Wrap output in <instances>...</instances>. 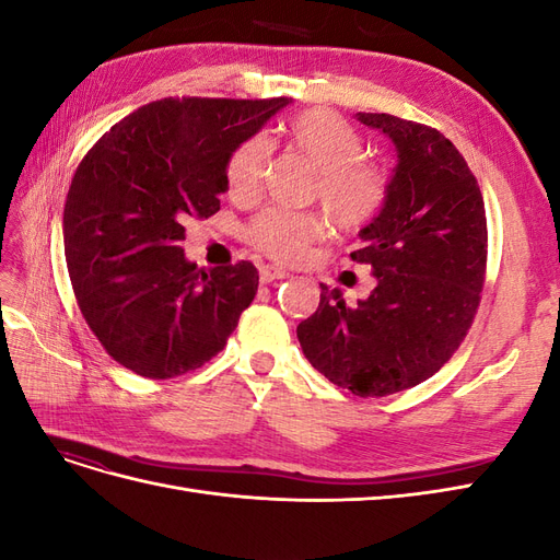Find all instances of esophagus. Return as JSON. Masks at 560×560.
<instances>
[{"mask_svg":"<svg viewBox=\"0 0 560 560\" xmlns=\"http://www.w3.org/2000/svg\"><path fill=\"white\" fill-rule=\"evenodd\" d=\"M259 276H261V282H273V280L290 278V273H287L284 268H278V266H261Z\"/></svg>","mask_w":560,"mask_h":560,"instance_id":"1","label":"esophagus"}]
</instances>
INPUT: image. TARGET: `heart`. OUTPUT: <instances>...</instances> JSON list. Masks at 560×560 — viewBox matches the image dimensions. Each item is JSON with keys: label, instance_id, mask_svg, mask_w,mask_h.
<instances>
[{"label": "heart", "instance_id": "b5f03b06", "mask_svg": "<svg viewBox=\"0 0 560 560\" xmlns=\"http://www.w3.org/2000/svg\"><path fill=\"white\" fill-rule=\"evenodd\" d=\"M287 142L317 167L313 198L343 231H360L383 210L387 179L374 163L362 159L364 142L341 116L327 109H311L294 116L284 128ZM268 165L264 138L243 142L229 161V189L249 198L259 191ZM327 219L317 212L266 210L247 226L249 243L278 261H299L313 243L325 238Z\"/></svg>", "mask_w": 560, "mask_h": 560}]
</instances>
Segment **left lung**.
I'll return each mask as SVG.
<instances>
[{
    "mask_svg": "<svg viewBox=\"0 0 560 560\" xmlns=\"http://www.w3.org/2000/svg\"><path fill=\"white\" fill-rule=\"evenodd\" d=\"M354 116L397 151L385 206L350 254L378 284L354 308L319 284V306L296 336L334 385L385 397L428 381L465 338L483 290L486 210L477 177L442 132L393 114Z\"/></svg>",
    "mask_w": 560,
    "mask_h": 560,
    "instance_id": "left-lung-1",
    "label": "left lung"
}]
</instances>
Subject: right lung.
Returning a JSON list of instances; mask_svg holds the SVG:
<instances>
[{
	"instance_id": "add662e5",
	"label": "right lung",
	"mask_w": 560,
	"mask_h": 560,
	"mask_svg": "<svg viewBox=\"0 0 560 560\" xmlns=\"http://www.w3.org/2000/svg\"><path fill=\"white\" fill-rule=\"evenodd\" d=\"M292 100L165 97L135 109L79 163L62 214L81 315L144 378L198 369L226 346L259 287L249 261L198 270L184 222L212 217L231 154Z\"/></svg>"
}]
</instances>
